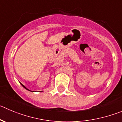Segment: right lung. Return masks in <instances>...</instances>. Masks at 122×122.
Wrapping results in <instances>:
<instances>
[{"instance_id":"obj_1","label":"right lung","mask_w":122,"mask_h":122,"mask_svg":"<svg viewBox=\"0 0 122 122\" xmlns=\"http://www.w3.org/2000/svg\"><path fill=\"white\" fill-rule=\"evenodd\" d=\"M21 85H22L23 87H24V88H26V90H28V88H26V87H25V86H24V85H23V84H21Z\"/></svg>"}]
</instances>
